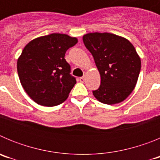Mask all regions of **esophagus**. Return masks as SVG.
Segmentation results:
<instances>
[{
  "instance_id": "34e87169",
  "label": "esophagus",
  "mask_w": 160,
  "mask_h": 160,
  "mask_svg": "<svg viewBox=\"0 0 160 160\" xmlns=\"http://www.w3.org/2000/svg\"><path fill=\"white\" fill-rule=\"evenodd\" d=\"M79 81H80V82H85V77H84V76H83V77L79 78Z\"/></svg>"
}]
</instances>
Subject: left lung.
<instances>
[{
    "label": "left lung",
    "mask_w": 160,
    "mask_h": 160,
    "mask_svg": "<svg viewBox=\"0 0 160 160\" xmlns=\"http://www.w3.org/2000/svg\"><path fill=\"white\" fill-rule=\"evenodd\" d=\"M101 77V85L93 94L102 103L114 105L135 89L141 69L140 58L125 38L110 32H90L82 37Z\"/></svg>",
    "instance_id": "8db88e82"
}]
</instances>
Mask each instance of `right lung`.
<instances>
[{"label":"right lung","instance_id":"1","mask_svg":"<svg viewBox=\"0 0 160 160\" xmlns=\"http://www.w3.org/2000/svg\"><path fill=\"white\" fill-rule=\"evenodd\" d=\"M78 39L63 33L37 38L25 46L18 59V73L25 91L35 102L54 107L66 101L76 84L65 59Z\"/></svg>","mask_w":160,"mask_h":160}]
</instances>
